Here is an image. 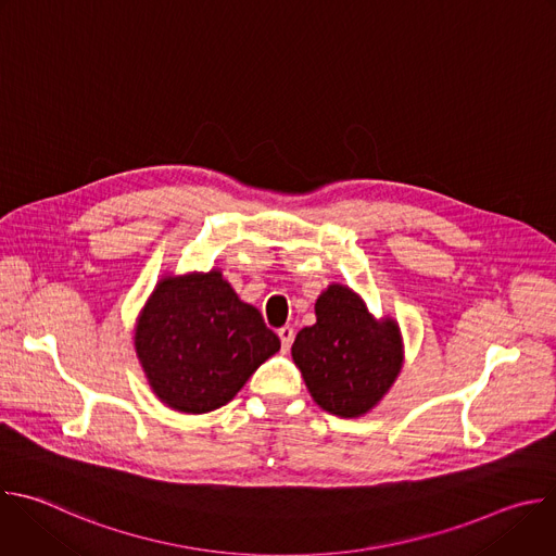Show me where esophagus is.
I'll return each instance as SVG.
<instances>
[{
  "instance_id": "1",
  "label": "esophagus",
  "mask_w": 556,
  "mask_h": 556,
  "mask_svg": "<svg viewBox=\"0 0 556 556\" xmlns=\"http://www.w3.org/2000/svg\"><path fill=\"white\" fill-rule=\"evenodd\" d=\"M277 334H279V339H281L283 350H290V345H292V341H294V330H292L290 326H283V328L277 330Z\"/></svg>"
}]
</instances>
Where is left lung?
Instances as JSON below:
<instances>
[{
	"label": "left lung",
	"mask_w": 556,
	"mask_h": 556,
	"mask_svg": "<svg viewBox=\"0 0 556 556\" xmlns=\"http://www.w3.org/2000/svg\"><path fill=\"white\" fill-rule=\"evenodd\" d=\"M316 324L292 343L294 365L321 409L356 418L393 384L403 365V343L393 321L376 324L361 296L330 286L314 305Z\"/></svg>",
	"instance_id": "left-lung-1"
}]
</instances>
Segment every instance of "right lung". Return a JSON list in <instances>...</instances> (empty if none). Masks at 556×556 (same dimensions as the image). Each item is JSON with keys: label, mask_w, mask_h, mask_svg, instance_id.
I'll list each match as a JSON object with an SVG mask.
<instances>
[{"label": "right lung", "mask_w": 556, "mask_h": 556, "mask_svg": "<svg viewBox=\"0 0 556 556\" xmlns=\"http://www.w3.org/2000/svg\"><path fill=\"white\" fill-rule=\"evenodd\" d=\"M279 337L217 270L157 283L136 326V354L157 399L206 414L244 387Z\"/></svg>", "instance_id": "1"}]
</instances>
